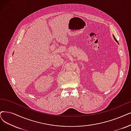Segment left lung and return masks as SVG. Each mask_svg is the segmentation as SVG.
<instances>
[{"instance_id": "obj_1", "label": "left lung", "mask_w": 131, "mask_h": 131, "mask_svg": "<svg viewBox=\"0 0 131 131\" xmlns=\"http://www.w3.org/2000/svg\"><path fill=\"white\" fill-rule=\"evenodd\" d=\"M113 37H114V40H116V42H117L118 43V42L117 41V40H116V38H115V37H114V36H113Z\"/></svg>"}]
</instances>
